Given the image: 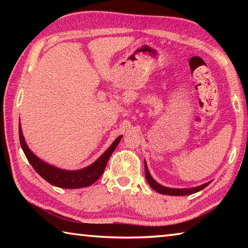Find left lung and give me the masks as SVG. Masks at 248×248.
<instances>
[{"instance_id":"8db88e82","label":"left lung","mask_w":248,"mask_h":248,"mask_svg":"<svg viewBox=\"0 0 248 248\" xmlns=\"http://www.w3.org/2000/svg\"><path fill=\"white\" fill-rule=\"evenodd\" d=\"M145 178H146V182H148V184L150 185V187L152 188V189L159 192V194H162V195H169V196H186V195L195 194V192H198L200 190H202L204 187H207L208 185L210 184V182H209L207 184L201 185V186L195 187V188H187V189H176V188L164 187V186H162V185L157 184L152 178V176H151L150 173H149L146 163H145Z\"/></svg>"}]
</instances>
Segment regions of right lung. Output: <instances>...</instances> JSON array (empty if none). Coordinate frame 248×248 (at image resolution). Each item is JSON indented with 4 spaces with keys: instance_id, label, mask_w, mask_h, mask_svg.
Masks as SVG:
<instances>
[{
    "instance_id": "right-lung-1",
    "label": "right lung",
    "mask_w": 248,
    "mask_h": 248,
    "mask_svg": "<svg viewBox=\"0 0 248 248\" xmlns=\"http://www.w3.org/2000/svg\"><path fill=\"white\" fill-rule=\"evenodd\" d=\"M19 142L20 146L24 151L25 155L28 159V162L31 163V166L33 167L37 173H38L41 177L45 180H47L49 184L53 185V186L60 187V188H68V189H75V188H83L91 186L92 184H94L96 180H97L102 174L104 173L105 167H106L108 159L110 157L111 153L114 152L116 146L121 140L123 136L117 138L114 141L109 149L105 152L102 156H100L97 161L93 164L85 167L83 170H65L58 169V167H54L52 165H49L47 163L41 161L38 157L33 154L25 142L22 128H20V123H19Z\"/></svg>"
}]
</instances>
